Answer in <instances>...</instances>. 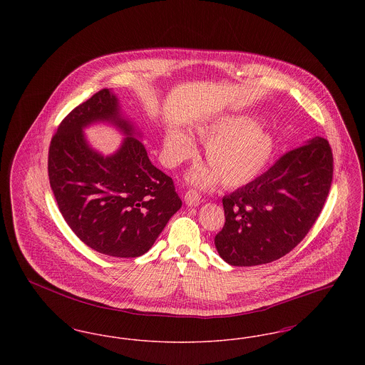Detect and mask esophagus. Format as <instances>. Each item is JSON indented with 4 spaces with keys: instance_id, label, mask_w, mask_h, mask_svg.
Listing matches in <instances>:
<instances>
[{
    "instance_id": "obj_1",
    "label": "esophagus",
    "mask_w": 365,
    "mask_h": 365,
    "mask_svg": "<svg viewBox=\"0 0 365 365\" xmlns=\"http://www.w3.org/2000/svg\"><path fill=\"white\" fill-rule=\"evenodd\" d=\"M185 202L189 207H198L201 202V195L195 190H189L185 194Z\"/></svg>"
}]
</instances>
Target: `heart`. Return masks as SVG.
I'll list each match as a JSON object with an SVG mask.
<instances>
[{
  "instance_id": "b5f03b06",
  "label": "heart",
  "mask_w": 365,
  "mask_h": 365,
  "mask_svg": "<svg viewBox=\"0 0 365 365\" xmlns=\"http://www.w3.org/2000/svg\"><path fill=\"white\" fill-rule=\"evenodd\" d=\"M194 134L204 142L205 160L210 168L198 167L189 175L191 183L210 187L219 178L226 187H241L264 171L275 150L272 133L257 125L246 115H226L201 123ZM195 152L190 138L180 131H170L164 140V157L170 165H178Z\"/></svg>"
}]
</instances>
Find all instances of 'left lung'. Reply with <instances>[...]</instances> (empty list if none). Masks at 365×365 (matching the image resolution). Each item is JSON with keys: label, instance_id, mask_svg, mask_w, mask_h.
Returning a JSON list of instances; mask_svg holds the SVG:
<instances>
[{"label": "left lung", "instance_id": "1", "mask_svg": "<svg viewBox=\"0 0 365 365\" xmlns=\"http://www.w3.org/2000/svg\"><path fill=\"white\" fill-rule=\"evenodd\" d=\"M334 160L329 140L309 139L264 174L223 197L226 223L215 237L223 260L252 267L278 260L301 242L330 191Z\"/></svg>", "mask_w": 365, "mask_h": 365}]
</instances>
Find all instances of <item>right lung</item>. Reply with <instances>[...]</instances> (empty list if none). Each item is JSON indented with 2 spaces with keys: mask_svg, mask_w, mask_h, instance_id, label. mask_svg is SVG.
I'll list each match as a JSON object with an SVG mask.
<instances>
[{
  "mask_svg": "<svg viewBox=\"0 0 365 365\" xmlns=\"http://www.w3.org/2000/svg\"><path fill=\"white\" fill-rule=\"evenodd\" d=\"M109 122L126 135L121 148L103 157L86 142L83 128ZM119 100L103 88L78 105L53 135L48 173L58 209L88 247L112 257H139L182 207L168 175L149 160Z\"/></svg>",
  "mask_w": 365,
  "mask_h": 365,
  "instance_id": "add662e5",
  "label": "right lung"
}]
</instances>
